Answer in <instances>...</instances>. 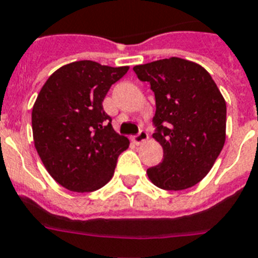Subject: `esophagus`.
<instances>
[{"label": "esophagus", "instance_id": "obj_1", "mask_svg": "<svg viewBox=\"0 0 258 258\" xmlns=\"http://www.w3.org/2000/svg\"><path fill=\"white\" fill-rule=\"evenodd\" d=\"M148 138H149L148 132H146V131H141L138 134L133 136V137H132V140H133V142L136 145H141V144H144V142L146 141Z\"/></svg>", "mask_w": 258, "mask_h": 258}]
</instances>
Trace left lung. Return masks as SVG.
Returning a JSON list of instances; mask_svg holds the SVG:
<instances>
[{
  "instance_id": "8db88e82",
  "label": "left lung",
  "mask_w": 258,
  "mask_h": 258,
  "mask_svg": "<svg viewBox=\"0 0 258 258\" xmlns=\"http://www.w3.org/2000/svg\"><path fill=\"white\" fill-rule=\"evenodd\" d=\"M155 96L153 137L162 145L163 159L148 169L149 179L163 190L195 186L207 175L225 142L227 105L202 66L180 57L133 68Z\"/></svg>"
}]
</instances>
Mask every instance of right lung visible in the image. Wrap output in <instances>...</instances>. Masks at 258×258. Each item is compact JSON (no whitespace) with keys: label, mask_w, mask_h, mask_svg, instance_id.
<instances>
[{"label":"right lung","mask_w":258,"mask_h":258,"mask_svg":"<svg viewBox=\"0 0 258 258\" xmlns=\"http://www.w3.org/2000/svg\"><path fill=\"white\" fill-rule=\"evenodd\" d=\"M129 67L74 61L52 74L31 113L34 145L44 167L60 186L91 192L113 176L129 140L113 131L103 101Z\"/></svg>","instance_id":"1"}]
</instances>
